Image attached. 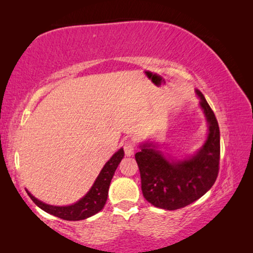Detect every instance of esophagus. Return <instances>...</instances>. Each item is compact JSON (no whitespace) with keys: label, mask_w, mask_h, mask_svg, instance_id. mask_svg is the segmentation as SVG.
<instances>
[{"label":"esophagus","mask_w":253,"mask_h":253,"mask_svg":"<svg viewBox=\"0 0 253 253\" xmlns=\"http://www.w3.org/2000/svg\"><path fill=\"white\" fill-rule=\"evenodd\" d=\"M124 151H125L127 156L132 155L135 151V143L132 140H126L125 144H124Z\"/></svg>","instance_id":"1"}]
</instances>
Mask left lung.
Returning <instances> with one entry per match:
<instances>
[{"instance_id": "1", "label": "left lung", "mask_w": 253, "mask_h": 253, "mask_svg": "<svg viewBox=\"0 0 253 253\" xmlns=\"http://www.w3.org/2000/svg\"><path fill=\"white\" fill-rule=\"evenodd\" d=\"M209 123V136L203 147L192 158L170 163L160 151L144 144L135 154L139 168L144 198L154 207L177 210L199 200L213 186L219 174L220 128L203 93L196 90Z\"/></svg>"}]
</instances>
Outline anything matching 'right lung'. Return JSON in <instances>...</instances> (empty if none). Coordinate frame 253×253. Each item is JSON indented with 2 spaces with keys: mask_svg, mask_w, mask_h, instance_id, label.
Masks as SVG:
<instances>
[{
  "mask_svg": "<svg viewBox=\"0 0 253 253\" xmlns=\"http://www.w3.org/2000/svg\"><path fill=\"white\" fill-rule=\"evenodd\" d=\"M124 155H125V153H124L123 148L119 149L117 153H115L113 157L105 164L104 169H101L100 174L98 175L96 182L93 183L90 191L78 202L69 205V207H53V205L45 204L37 200L28 191L27 192L33 202L46 213H50L54 216H58L60 219L67 221H79L87 219V217L101 211L102 208H104L107 201V196H108L111 178H113L115 170H116L118 164L123 160Z\"/></svg>",
  "mask_w": 253,
  "mask_h": 253,
  "instance_id": "right-lung-1",
  "label": "right lung"
}]
</instances>
